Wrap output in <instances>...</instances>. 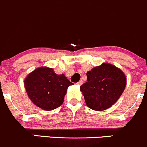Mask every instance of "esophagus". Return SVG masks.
<instances>
[{
    "label": "esophagus",
    "mask_w": 147,
    "mask_h": 147,
    "mask_svg": "<svg viewBox=\"0 0 147 147\" xmlns=\"http://www.w3.org/2000/svg\"><path fill=\"white\" fill-rule=\"evenodd\" d=\"M83 83H84V81H79L78 83H77L76 84H78V86H81V85L83 84Z\"/></svg>",
    "instance_id": "1"
}]
</instances>
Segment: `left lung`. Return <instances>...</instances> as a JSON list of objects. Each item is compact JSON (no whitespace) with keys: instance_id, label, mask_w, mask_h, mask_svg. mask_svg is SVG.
I'll list each match as a JSON object with an SVG mask.
<instances>
[{"instance_id":"left-lung-1","label":"left lung","mask_w":147,"mask_h":147,"mask_svg":"<svg viewBox=\"0 0 147 147\" xmlns=\"http://www.w3.org/2000/svg\"><path fill=\"white\" fill-rule=\"evenodd\" d=\"M87 82L81 86L87 106L98 111L106 110L119 99L126 86V77L118 68L109 63L86 74Z\"/></svg>"}]
</instances>
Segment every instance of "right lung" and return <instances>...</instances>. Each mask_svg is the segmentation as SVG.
<instances>
[{
    "label": "right lung",
    "instance_id": "1",
    "mask_svg": "<svg viewBox=\"0 0 147 147\" xmlns=\"http://www.w3.org/2000/svg\"><path fill=\"white\" fill-rule=\"evenodd\" d=\"M73 84L63 74L58 75L47 67L35 69L25 80L30 99L45 110H54L62 105L68 87Z\"/></svg>",
    "mask_w": 147,
    "mask_h": 147
}]
</instances>
